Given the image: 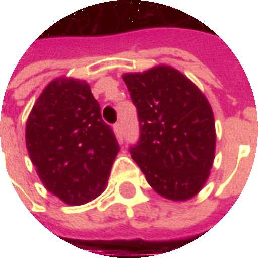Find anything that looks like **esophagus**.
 I'll return each mask as SVG.
<instances>
[{
    "label": "esophagus",
    "instance_id": "34e87169",
    "mask_svg": "<svg viewBox=\"0 0 258 258\" xmlns=\"http://www.w3.org/2000/svg\"><path fill=\"white\" fill-rule=\"evenodd\" d=\"M113 130H114V134H116V137H117V140L123 141V127H121V124L120 123L114 124Z\"/></svg>",
    "mask_w": 258,
    "mask_h": 258
}]
</instances>
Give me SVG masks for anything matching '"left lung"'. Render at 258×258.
Wrapping results in <instances>:
<instances>
[{"label":"left lung","instance_id":"1","mask_svg":"<svg viewBox=\"0 0 258 258\" xmlns=\"http://www.w3.org/2000/svg\"><path fill=\"white\" fill-rule=\"evenodd\" d=\"M123 80L140 121L131 157L160 196L192 199L209 178L216 153V123L207 98L167 64L125 73Z\"/></svg>","mask_w":258,"mask_h":258}]
</instances>
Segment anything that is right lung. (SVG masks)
Wrapping results in <instances>:
<instances>
[{
  "label": "right lung",
  "mask_w": 258,
  "mask_h": 258,
  "mask_svg": "<svg viewBox=\"0 0 258 258\" xmlns=\"http://www.w3.org/2000/svg\"><path fill=\"white\" fill-rule=\"evenodd\" d=\"M26 146L45 189L69 206L105 190L120 146L84 80L59 77L44 88L26 123Z\"/></svg>",
  "instance_id": "add662e5"
}]
</instances>
